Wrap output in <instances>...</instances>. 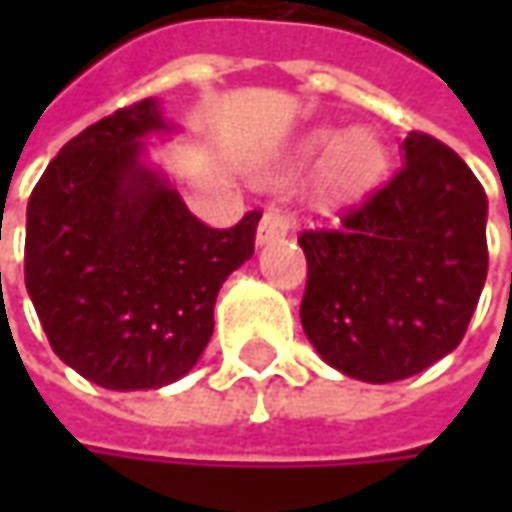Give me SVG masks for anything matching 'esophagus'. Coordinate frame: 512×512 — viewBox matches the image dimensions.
Here are the masks:
<instances>
[{
  "label": "esophagus",
  "instance_id": "1",
  "mask_svg": "<svg viewBox=\"0 0 512 512\" xmlns=\"http://www.w3.org/2000/svg\"><path fill=\"white\" fill-rule=\"evenodd\" d=\"M287 230H290V225H287L285 216H282L276 207H270L265 216H262V222H259V230H256V245L262 247L267 245V242L285 239Z\"/></svg>",
  "mask_w": 512,
  "mask_h": 512
}]
</instances>
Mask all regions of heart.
<instances>
[{
  "instance_id": "obj_1",
  "label": "heart",
  "mask_w": 512,
  "mask_h": 512,
  "mask_svg": "<svg viewBox=\"0 0 512 512\" xmlns=\"http://www.w3.org/2000/svg\"><path fill=\"white\" fill-rule=\"evenodd\" d=\"M316 165H322V190L333 199H344L364 190L382 173L384 148L370 130H319L302 145L290 170L299 173Z\"/></svg>"
}]
</instances>
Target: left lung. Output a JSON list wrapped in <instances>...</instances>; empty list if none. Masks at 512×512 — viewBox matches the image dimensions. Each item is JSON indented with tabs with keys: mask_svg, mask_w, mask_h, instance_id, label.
Masks as SVG:
<instances>
[{
	"mask_svg": "<svg viewBox=\"0 0 512 512\" xmlns=\"http://www.w3.org/2000/svg\"><path fill=\"white\" fill-rule=\"evenodd\" d=\"M402 170L305 230L302 327L339 373L387 384L462 342L487 279V196L459 153L410 130Z\"/></svg>",
	"mask_w": 512,
	"mask_h": 512,
	"instance_id": "1",
	"label": "left lung"
}]
</instances>
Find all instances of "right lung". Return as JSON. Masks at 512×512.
Returning a JSON list of instances; mask_svg holds the SVG:
<instances>
[{"label": "right lung", "instance_id": "obj_1", "mask_svg": "<svg viewBox=\"0 0 512 512\" xmlns=\"http://www.w3.org/2000/svg\"><path fill=\"white\" fill-rule=\"evenodd\" d=\"M173 125L156 99L73 136L28 202L25 287L53 353L108 390L179 382L213 336L225 279L253 256L259 210L236 227L202 225L150 136Z\"/></svg>", "mask_w": 512, "mask_h": 512}]
</instances>
